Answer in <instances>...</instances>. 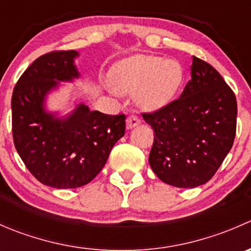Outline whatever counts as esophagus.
<instances>
[{
	"label": "esophagus",
	"instance_id": "34e87169",
	"mask_svg": "<svg viewBox=\"0 0 251 251\" xmlns=\"http://www.w3.org/2000/svg\"><path fill=\"white\" fill-rule=\"evenodd\" d=\"M140 124H141V120L137 118V116H135V115H131V116H128L127 119H126V127H127L128 130L136 127V126H138Z\"/></svg>",
	"mask_w": 251,
	"mask_h": 251
}]
</instances>
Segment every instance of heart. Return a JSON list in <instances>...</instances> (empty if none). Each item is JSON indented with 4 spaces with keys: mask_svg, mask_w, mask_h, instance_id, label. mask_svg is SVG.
Instances as JSON below:
<instances>
[{
    "mask_svg": "<svg viewBox=\"0 0 251 251\" xmlns=\"http://www.w3.org/2000/svg\"><path fill=\"white\" fill-rule=\"evenodd\" d=\"M115 88L135 95L142 109L154 111L173 100L183 80V70L176 60L137 54L121 60L110 73Z\"/></svg>",
    "mask_w": 251,
    "mask_h": 251,
    "instance_id": "b5f03b06",
    "label": "heart"
}]
</instances>
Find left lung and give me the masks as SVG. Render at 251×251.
<instances>
[{"instance_id":"obj_1","label":"left lung","mask_w":251,"mask_h":251,"mask_svg":"<svg viewBox=\"0 0 251 251\" xmlns=\"http://www.w3.org/2000/svg\"><path fill=\"white\" fill-rule=\"evenodd\" d=\"M192 78L178 100L142 114L154 130L151 170L178 188L206 183L233 146L237 100L233 91L209 63L194 57Z\"/></svg>"}]
</instances>
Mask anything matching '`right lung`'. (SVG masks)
Returning <instances> with one entry per match:
<instances>
[{
    "instance_id": "right-lung-1",
    "label": "right lung",
    "mask_w": 251,
    "mask_h": 251,
    "mask_svg": "<svg viewBox=\"0 0 251 251\" xmlns=\"http://www.w3.org/2000/svg\"><path fill=\"white\" fill-rule=\"evenodd\" d=\"M76 50H55L37 58L18 80L12 96V131L25 166L41 183L58 189L92 181L111 148L125 135V115L90 110L80 102L64 116L46 108L47 97L81 76Z\"/></svg>"
}]
</instances>
